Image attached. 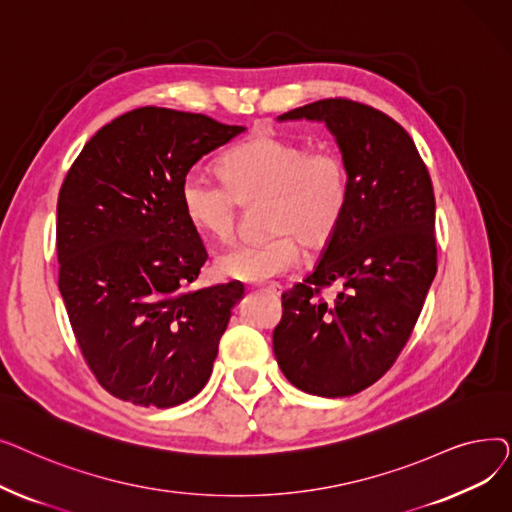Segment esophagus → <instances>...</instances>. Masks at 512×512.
I'll return each mask as SVG.
<instances>
[{
    "mask_svg": "<svg viewBox=\"0 0 512 512\" xmlns=\"http://www.w3.org/2000/svg\"><path fill=\"white\" fill-rule=\"evenodd\" d=\"M253 288H257V290H261V292H267V294H274V297H280V292H282V286L276 284V282L257 284V286H253Z\"/></svg>",
    "mask_w": 512,
    "mask_h": 512,
    "instance_id": "esophagus-1",
    "label": "esophagus"
}]
</instances>
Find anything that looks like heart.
Returning <instances> with one entry per match:
<instances>
[{"label": "heart", "mask_w": 512, "mask_h": 512, "mask_svg": "<svg viewBox=\"0 0 512 512\" xmlns=\"http://www.w3.org/2000/svg\"><path fill=\"white\" fill-rule=\"evenodd\" d=\"M222 180L199 170L184 174L180 207L191 226L226 242L234 236L242 207L259 202L255 240L224 251L215 276L263 282L299 263L301 248L324 249L334 238L351 199V170L336 149H311L278 132H259L220 161Z\"/></svg>", "instance_id": "b5f03b06"}]
</instances>
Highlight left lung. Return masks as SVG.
I'll return each instance as SVG.
<instances>
[{"label": "left lung", "instance_id": "obj_1", "mask_svg": "<svg viewBox=\"0 0 512 512\" xmlns=\"http://www.w3.org/2000/svg\"><path fill=\"white\" fill-rule=\"evenodd\" d=\"M299 118L332 130L351 199L315 270L282 294L274 353L299 390L353 396L394 365L434 282V186L409 132L375 107L334 97L280 116Z\"/></svg>", "mask_w": 512, "mask_h": 512}]
</instances>
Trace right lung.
I'll return each mask as SVG.
<instances>
[{
  "mask_svg": "<svg viewBox=\"0 0 512 512\" xmlns=\"http://www.w3.org/2000/svg\"><path fill=\"white\" fill-rule=\"evenodd\" d=\"M245 130L137 107L99 128L64 178L60 292L80 353L120 400L168 409L209 380L242 286L191 288L207 251L180 207V182Z\"/></svg>",
  "mask_w": 512,
  "mask_h": 512,
  "instance_id": "obj_1",
  "label": "right lung"
}]
</instances>
